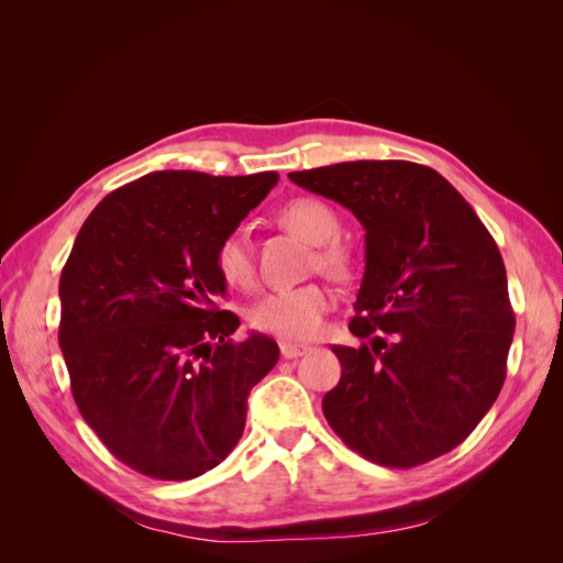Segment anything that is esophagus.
Here are the masks:
<instances>
[{"instance_id": "esophagus-1", "label": "esophagus", "mask_w": 563, "mask_h": 563, "mask_svg": "<svg viewBox=\"0 0 563 563\" xmlns=\"http://www.w3.org/2000/svg\"><path fill=\"white\" fill-rule=\"evenodd\" d=\"M279 347H282V356H284V360H298V356L310 352L308 345H296V343H282Z\"/></svg>"}]
</instances>
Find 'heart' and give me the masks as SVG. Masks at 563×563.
<instances>
[{"instance_id":"b5f03b06","label":"heart","mask_w":563,"mask_h":563,"mask_svg":"<svg viewBox=\"0 0 563 563\" xmlns=\"http://www.w3.org/2000/svg\"><path fill=\"white\" fill-rule=\"evenodd\" d=\"M279 220L310 244H319L314 265L323 272L329 275L350 272V251L343 242H338L340 218L331 203L314 197H298L279 211ZM216 269L230 286H249L253 282V253L244 232H230L220 240L216 249ZM331 305L333 296L321 284L282 288L253 305L251 323L272 335L308 340L319 333Z\"/></svg>"}]
</instances>
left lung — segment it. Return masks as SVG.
<instances>
[{"label": "left lung", "instance_id": "obj_1", "mask_svg": "<svg viewBox=\"0 0 563 563\" xmlns=\"http://www.w3.org/2000/svg\"><path fill=\"white\" fill-rule=\"evenodd\" d=\"M288 178L343 203L366 230L350 331L368 345L331 347L343 368L321 401L331 430L383 467L453 451L507 373L515 312L498 244L430 166L362 159Z\"/></svg>", "mask_w": 563, "mask_h": 563}]
</instances>
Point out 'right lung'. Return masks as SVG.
Here are the masks:
<instances>
[{
	"instance_id": "obj_1",
	"label": "right lung",
	"mask_w": 563,
	"mask_h": 563,
	"mask_svg": "<svg viewBox=\"0 0 563 563\" xmlns=\"http://www.w3.org/2000/svg\"><path fill=\"white\" fill-rule=\"evenodd\" d=\"M279 176L155 172L84 220L60 272L58 345L81 418L152 479L213 470L240 441L246 399L279 347L220 310L216 249Z\"/></svg>"
}]
</instances>
